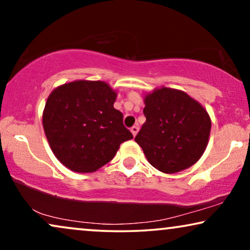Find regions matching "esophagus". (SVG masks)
Listing matches in <instances>:
<instances>
[{"label":"esophagus","instance_id":"1","mask_svg":"<svg viewBox=\"0 0 250 250\" xmlns=\"http://www.w3.org/2000/svg\"><path fill=\"white\" fill-rule=\"evenodd\" d=\"M131 132H132L133 136H135L136 134H138V132H139V126H138V125L132 126V127H131Z\"/></svg>","mask_w":250,"mask_h":250}]
</instances>
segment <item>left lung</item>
<instances>
[{
    "mask_svg": "<svg viewBox=\"0 0 250 250\" xmlns=\"http://www.w3.org/2000/svg\"><path fill=\"white\" fill-rule=\"evenodd\" d=\"M146 121L135 141L148 162L174 174L196 164L208 145L210 117L199 102L175 88H156L145 97Z\"/></svg>",
    "mask_w": 250,
    "mask_h": 250,
    "instance_id": "obj_1",
    "label": "left lung"
}]
</instances>
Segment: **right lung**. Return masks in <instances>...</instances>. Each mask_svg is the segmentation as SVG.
Wrapping results in <instances>:
<instances>
[{"instance_id":"1","label":"right lung","mask_w":250,"mask_h":250,"mask_svg":"<svg viewBox=\"0 0 250 250\" xmlns=\"http://www.w3.org/2000/svg\"><path fill=\"white\" fill-rule=\"evenodd\" d=\"M117 93L101 81H75L51 92L43 127L54 156L71 170L91 173L114 158L133 139L114 108Z\"/></svg>"}]
</instances>
